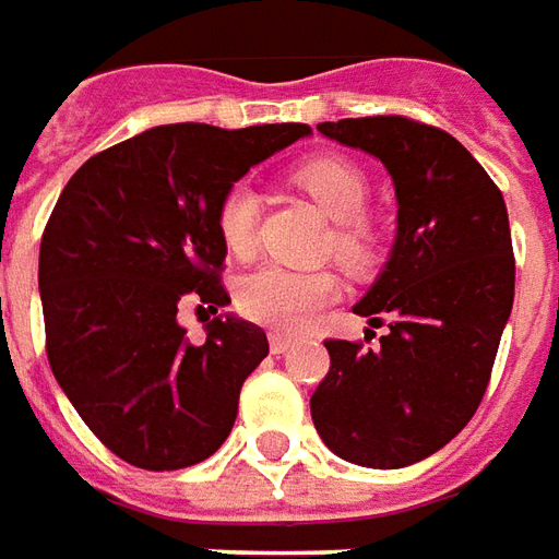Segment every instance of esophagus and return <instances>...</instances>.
<instances>
[{"label":"esophagus","instance_id":"esophagus-1","mask_svg":"<svg viewBox=\"0 0 559 559\" xmlns=\"http://www.w3.org/2000/svg\"><path fill=\"white\" fill-rule=\"evenodd\" d=\"M295 343L288 340V336H280V334H271V352L273 355H286Z\"/></svg>","mask_w":559,"mask_h":559}]
</instances>
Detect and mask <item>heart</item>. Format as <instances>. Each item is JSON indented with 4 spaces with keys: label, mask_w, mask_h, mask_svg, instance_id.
Wrapping results in <instances>:
<instances>
[{
    "label": "heart",
    "mask_w": 559,
    "mask_h": 559,
    "mask_svg": "<svg viewBox=\"0 0 559 559\" xmlns=\"http://www.w3.org/2000/svg\"><path fill=\"white\" fill-rule=\"evenodd\" d=\"M295 183L322 207L331 225V255L346 271L361 273L379 252V231L364 216L370 183L367 174L346 156H312L295 168ZM216 231L223 247L243 259L255 247L259 231V189L237 180L216 204ZM336 298V280L328 271H288L264 264L237 283V310L273 331H298L312 312Z\"/></svg>",
    "instance_id": "heart-1"
}]
</instances>
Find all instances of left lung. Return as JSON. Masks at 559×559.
Listing matches in <instances>:
<instances>
[{"label": "left lung", "mask_w": 559, "mask_h": 559, "mask_svg": "<svg viewBox=\"0 0 559 559\" xmlns=\"http://www.w3.org/2000/svg\"><path fill=\"white\" fill-rule=\"evenodd\" d=\"M331 141L382 162L397 195V237L355 304L379 349L324 340L331 370L312 425L343 461L400 469L430 457L476 415L514 300L509 213L469 150L406 117L319 122Z\"/></svg>", "instance_id": "1"}]
</instances>
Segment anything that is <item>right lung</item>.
Returning a JSON list of instances; mask_svg holds the SVG:
<instances>
[{"label":"right lung","mask_w":559,"mask_h":559,"mask_svg":"<svg viewBox=\"0 0 559 559\" xmlns=\"http://www.w3.org/2000/svg\"><path fill=\"white\" fill-rule=\"evenodd\" d=\"M304 122H174L86 159L47 219L38 255L47 361L86 427L141 469L207 461L231 433L247 376L267 358L259 324L207 322L192 343L177 307L231 304L216 204Z\"/></svg>","instance_id":"right-lung-1"}]
</instances>
